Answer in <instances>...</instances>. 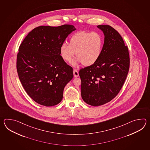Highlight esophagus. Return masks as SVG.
<instances>
[{
	"label": "esophagus",
	"mask_w": 150,
	"mask_h": 150,
	"mask_svg": "<svg viewBox=\"0 0 150 150\" xmlns=\"http://www.w3.org/2000/svg\"><path fill=\"white\" fill-rule=\"evenodd\" d=\"M73 72H74V77H78L79 76V72L76 70H74Z\"/></svg>",
	"instance_id": "34e87169"
}]
</instances>
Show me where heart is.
Returning a JSON list of instances; mask_svg holds the SVG:
<instances>
[{"mask_svg": "<svg viewBox=\"0 0 150 150\" xmlns=\"http://www.w3.org/2000/svg\"><path fill=\"white\" fill-rule=\"evenodd\" d=\"M103 38L98 32L81 30L71 36L67 43H63L59 48V54L65 62L71 63L76 54L78 58L73 65L78 63L88 67L95 64L102 54Z\"/></svg>", "mask_w": 150, "mask_h": 150, "instance_id": "b5f03b06", "label": "heart"}]
</instances>
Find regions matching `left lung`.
<instances>
[{"instance_id":"left-lung-1","label":"left lung","mask_w":150,"mask_h":150,"mask_svg":"<svg viewBox=\"0 0 150 150\" xmlns=\"http://www.w3.org/2000/svg\"><path fill=\"white\" fill-rule=\"evenodd\" d=\"M105 35L102 54L95 64L81 69V95L86 103L103 105L118 94L127 78L130 66L127 46L110 25H99Z\"/></svg>"}]
</instances>
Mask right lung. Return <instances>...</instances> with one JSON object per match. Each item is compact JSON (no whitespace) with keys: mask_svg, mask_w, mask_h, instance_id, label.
<instances>
[{"mask_svg":"<svg viewBox=\"0 0 150 150\" xmlns=\"http://www.w3.org/2000/svg\"><path fill=\"white\" fill-rule=\"evenodd\" d=\"M75 30L71 25L39 26L20 45L18 76L28 95L40 105L50 107L61 102L65 86L74 77L73 69L61 57L59 48Z\"/></svg>","mask_w":150,"mask_h":150,"instance_id":"right-lung-1","label":"right lung"}]
</instances>
